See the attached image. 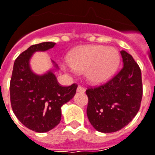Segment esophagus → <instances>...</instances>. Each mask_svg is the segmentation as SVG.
Returning a JSON list of instances; mask_svg holds the SVG:
<instances>
[{
	"label": "esophagus",
	"instance_id": "34e87169",
	"mask_svg": "<svg viewBox=\"0 0 155 155\" xmlns=\"http://www.w3.org/2000/svg\"><path fill=\"white\" fill-rule=\"evenodd\" d=\"M85 91H86V89L83 87V86H78L77 87V91L78 92H85Z\"/></svg>",
	"mask_w": 155,
	"mask_h": 155
}]
</instances>
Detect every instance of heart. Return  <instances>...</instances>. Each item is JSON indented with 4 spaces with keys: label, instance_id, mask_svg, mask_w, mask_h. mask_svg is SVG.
I'll return each instance as SVG.
<instances>
[{
    "label": "heart",
    "instance_id": "obj_1",
    "mask_svg": "<svg viewBox=\"0 0 155 155\" xmlns=\"http://www.w3.org/2000/svg\"><path fill=\"white\" fill-rule=\"evenodd\" d=\"M119 53L114 47L88 46L78 48L69 55L66 67L84 71L92 83H103L113 76L119 64Z\"/></svg>",
    "mask_w": 155,
    "mask_h": 155
}]
</instances>
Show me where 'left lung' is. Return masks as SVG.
Listing matches in <instances>:
<instances>
[{
    "instance_id": "obj_1",
    "label": "left lung",
    "mask_w": 155,
    "mask_h": 155,
    "mask_svg": "<svg viewBox=\"0 0 155 155\" xmlns=\"http://www.w3.org/2000/svg\"><path fill=\"white\" fill-rule=\"evenodd\" d=\"M123 67L111 80L88 88L86 114L91 126L110 133L128 125L137 114L143 97L142 73L132 56L120 51Z\"/></svg>"
}]
</instances>
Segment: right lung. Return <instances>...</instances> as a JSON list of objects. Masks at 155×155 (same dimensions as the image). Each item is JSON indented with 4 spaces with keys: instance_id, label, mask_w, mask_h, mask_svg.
<instances>
[{
    "instance_id": "1",
    "label": "right lung",
    "mask_w": 155,
    "mask_h": 155,
    "mask_svg": "<svg viewBox=\"0 0 155 155\" xmlns=\"http://www.w3.org/2000/svg\"><path fill=\"white\" fill-rule=\"evenodd\" d=\"M53 42L33 45L23 51L14 62L10 81V100L12 111L24 126L36 132H47L61 120V107L72 99L77 85L58 84L55 74L49 71L38 75L29 67L34 52L47 51ZM58 69V65H54Z\"/></svg>"
}]
</instances>
